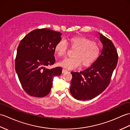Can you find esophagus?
I'll list each match as a JSON object with an SVG mask.
<instances>
[{
  "instance_id": "34e87169",
  "label": "esophagus",
  "mask_w": 130,
  "mask_h": 130,
  "mask_svg": "<svg viewBox=\"0 0 130 130\" xmlns=\"http://www.w3.org/2000/svg\"><path fill=\"white\" fill-rule=\"evenodd\" d=\"M68 70H66V69H62V72L63 74L64 73H66V72H68Z\"/></svg>"
}]
</instances>
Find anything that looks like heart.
<instances>
[{
	"instance_id": "heart-1",
	"label": "heart",
	"mask_w": 130,
	"mask_h": 130,
	"mask_svg": "<svg viewBox=\"0 0 130 130\" xmlns=\"http://www.w3.org/2000/svg\"><path fill=\"white\" fill-rule=\"evenodd\" d=\"M68 43L75 49L72 58H65L59 62V65L68 69H74L81 64L83 66L91 65L98 58L101 47L97 42L84 37H75L69 39ZM68 45L64 40H60L55 46L58 56H64L68 50Z\"/></svg>"
}]
</instances>
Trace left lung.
Here are the masks:
<instances>
[{"label":"left lung","mask_w":130,"mask_h":130,"mask_svg":"<svg viewBox=\"0 0 130 130\" xmlns=\"http://www.w3.org/2000/svg\"><path fill=\"white\" fill-rule=\"evenodd\" d=\"M99 34L103 48L97 60L85 70L71 72L70 91L79 100H89L103 92L109 85L117 64L118 54L112 42Z\"/></svg>","instance_id":"obj_1"}]
</instances>
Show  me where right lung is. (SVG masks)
I'll use <instances>...</instances> for the list:
<instances>
[{"instance_id": "add662e5", "label": "right lung", "mask_w": 130, "mask_h": 130, "mask_svg": "<svg viewBox=\"0 0 130 130\" xmlns=\"http://www.w3.org/2000/svg\"><path fill=\"white\" fill-rule=\"evenodd\" d=\"M61 33L49 29H38L28 33L20 41L15 62V71L22 87L28 95L37 98L46 96L53 78L60 76L62 68H46L55 62V46Z\"/></svg>"}]
</instances>
